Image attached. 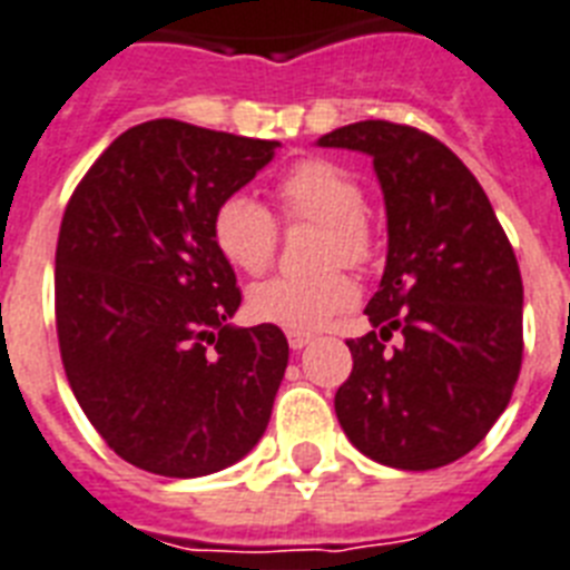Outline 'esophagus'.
I'll return each mask as SVG.
<instances>
[{"label":"esophagus","mask_w":570,"mask_h":570,"mask_svg":"<svg viewBox=\"0 0 570 570\" xmlns=\"http://www.w3.org/2000/svg\"><path fill=\"white\" fill-rule=\"evenodd\" d=\"M286 340H289V348H293V351H301V348H307L309 342H313V333L289 331V333H286Z\"/></svg>","instance_id":"obj_1"}]
</instances>
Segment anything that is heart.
Masks as SVG:
<instances>
[{"mask_svg": "<svg viewBox=\"0 0 570 570\" xmlns=\"http://www.w3.org/2000/svg\"><path fill=\"white\" fill-rule=\"evenodd\" d=\"M277 205L286 225H318L309 261L325 269L269 277L252 286L248 313L263 325L309 333L354 304V286L336 266L365 269L377 254V237L365 213L360 178L327 157H307L289 166L277 180ZM210 234L225 263L245 275H261L275 261L277 222L248 193L222 198L213 210Z\"/></svg>", "mask_w": 570, "mask_h": 570, "instance_id": "obj_1", "label": "heart"}]
</instances>
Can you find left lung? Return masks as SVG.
Instances as JSON below:
<instances>
[{
	"label": "left lung",
	"instance_id": "8db88e82",
	"mask_svg": "<svg viewBox=\"0 0 570 570\" xmlns=\"http://www.w3.org/2000/svg\"><path fill=\"white\" fill-rule=\"evenodd\" d=\"M318 146L372 155L390 219L374 325L348 340L351 377L333 397L357 451L428 471L478 448L510 404L524 354V286L480 180L413 125L365 119ZM405 336L385 348L391 333Z\"/></svg>",
	"mask_w": 570,
	"mask_h": 570
}]
</instances>
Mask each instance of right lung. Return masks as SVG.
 <instances>
[{
	"instance_id": "add662e5",
	"label": "right lung",
	"mask_w": 570,
	"mask_h": 570,
	"mask_svg": "<svg viewBox=\"0 0 570 570\" xmlns=\"http://www.w3.org/2000/svg\"><path fill=\"white\" fill-rule=\"evenodd\" d=\"M275 146L151 119L119 134L69 196L55 252L60 360L96 433L137 469L213 474L269 424L289 345L281 327L228 325L243 293L210 222Z\"/></svg>"
}]
</instances>
